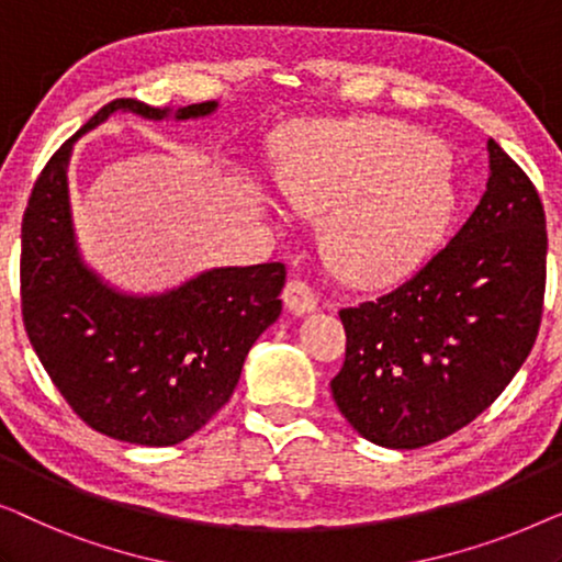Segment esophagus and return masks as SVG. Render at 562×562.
Listing matches in <instances>:
<instances>
[{"label":"esophagus","instance_id":"obj_1","mask_svg":"<svg viewBox=\"0 0 562 562\" xmlns=\"http://www.w3.org/2000/svg\"><path fill=\"white\" fill-rule=\"evenodd\" d=\"M283 304L291 314L302 317V314H310L317 310V294H314L312 286L306 281H289L286 289H283Z\"/></svg>","mask_w":562,"mask_h":562}]
</instances>
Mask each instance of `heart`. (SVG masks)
I'll return each instance as SVG.
<instances>
[{
	"instance_id": "1",
	"label": "heart",
	"mask_w": 562,
	"mask_h": 562,
	"mask_svg": "<svg viewBox=\"0 0 562 562\" xmlns=\"http://www.w3.org/2000/svg\"><path fill=\"white\" fill-rule=\"evenodd\" d=\"M442 145L391 120L306 122L283 143L279 189L294 210L333 217L325 252L358 286H396L448 240L458 214Z\"/></svg>"
}]
</instances>
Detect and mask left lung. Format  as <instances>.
Masks as SVG:
<instances>
[{
    "mask_svg": "<svg viewBox=\"0 0 562 562\" xmlns=\"http://www.w3.org/2000/svg\"><path fill=\"white\" fill-rule=\"evenodd\" d=\"M486 148V191L456 237L391 294L340 310L348 345L329 389L350 427L381 448H425L473 422L540 329V194L502 145Z\"/></svg>",
    "mask_w": 562,
    "mask_h": 562,
    "instance_id": "left-lung-1",
    "label": "left lung"
}]
</instances>
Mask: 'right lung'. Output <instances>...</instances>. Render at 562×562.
<instances>
[{
	"instance_id": "add662e5",
	"label": "right lung",
	"mask_w": 562,
	"mask_h": 562,
	"mask_svg": "<svg viewBox=\"0 0 562 562\" xmlns=\"http://www.w3.org/2000/svg\"><path fill=\"white\" fill-rule=\"evenodd\" d=\"M114 112L199 120L217 102L171 106L114 99L43 168L22 217V319L68 406L114 440L168 448L229 402L248 350L281 314L283 263L210 268L164 294H127L83 263L68 164L74 143Z\"/></svg>"
}]
</instances>
